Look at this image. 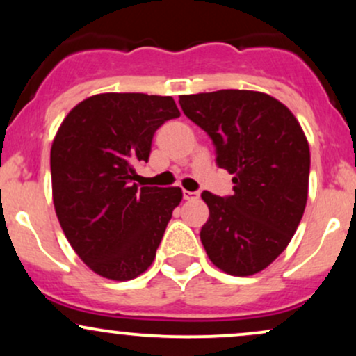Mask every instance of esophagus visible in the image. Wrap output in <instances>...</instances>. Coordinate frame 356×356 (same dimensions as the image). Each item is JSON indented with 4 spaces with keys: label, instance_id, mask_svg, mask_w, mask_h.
<instances>
[{
    "label": "esophagus",
    "instance_id": "34e87169",
    "mask_svg": "<svg viewBox=\"0 0 356 356\" xmlns=\"http://www.w3.org/2000/svg\"><path fill=\"white\" fill-rule=\"evenodd\" d=\"M201 192L199 191H184V199L186 201H194V199H199Z\"/></svg>",
    "mask_w": 356,
    "mask_h": 356
}]
</instances>
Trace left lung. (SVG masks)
<instances>
[{
  "label": "left lung",
  "instance_id": "1",
  "mask_svg": "<svg viewBox=\"0 0 356 356\" xmlns=\"http://www.w3.org/2000/svg\"><path fill=\"white\" fill-rule=\"evenodd\" d=\"M182 112L211 137L216 164L232 177V195L201 197L209 207L201 241L212 263L232 276L269 266L303 218L309 147L281 102L251 90L179 97Z\"/></svg>",
  "mask_w": 356,
  "mask_h": 356
}]
</instances>
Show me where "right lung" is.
Wrapping results in <instances>:
<instances>
[{"instance_id": "add662e5", "label": "right lung", "mask_w": 356, "mask_h": 356, "mask_svg": "<svg viewBox=\"0 0 356 356\" xmlns=\"http://www.w3.org/2000/svg\"><path fill=\"white\" fill-rule=\"evenodd\" d=\"M181 115L172 97L100 93L68 113L51 145L53 204L76 254L97 275L134 280L182 199L179 187H140L134 165L149 162L154 134Z\"/></svg>"}]
</instances>
